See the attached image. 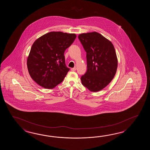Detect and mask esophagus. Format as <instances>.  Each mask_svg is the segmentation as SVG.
<instances>
[{"label":"esophagus","instance_id":"34e87169","mask_svg":"<svg viewBox=\"0 0 150 150\" xmlns=\"http://www.w3.org/2000/svg\"><path fill=\"white\" fill-rule=\"evenodd\" d=\"M71 70L72 71H75L76 70V67H74V68H72Z\"/></svg>","mask_w":150,"mask_h":150}]
</instances>
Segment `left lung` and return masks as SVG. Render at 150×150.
Returning a JSON list of instances; mask_svg holds the SVG:
<instances>
[{"instance_id":"1","label":"left lung","mask_w":150,"mask_h":150,"mask_svg":"<svg viewBox=\"0 0 150 150\" xmlns=\"http://www.w3.org/2000/svg\"><path fill=\"white\" fill-rule=\"evenodd\" d=\"M86 52V74L81 77L83 86L91 92L100 91L107 86L116 73L118 61L111 41L96 32L78 35Z\"/></svg>"}]
</instances>
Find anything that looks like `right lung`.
Masks as SVG:
<instances>
[{"mask_svg":"<svg viewBox=\"0 0 150 150\" xmlns=\"http://www.w3.org/2000/svg\"><path fill=\"white\" fill-rule=\"evenodd\" d=\"M75 34L51 32L42 35L33 44L27 60L29 74L45 88H54L62 83L69 68L64 53L76 38Z\"/></svg>","mask_w":150,"mask_h":150,"instance_id":"obj_1","label":"right lung"}]
</instances>
